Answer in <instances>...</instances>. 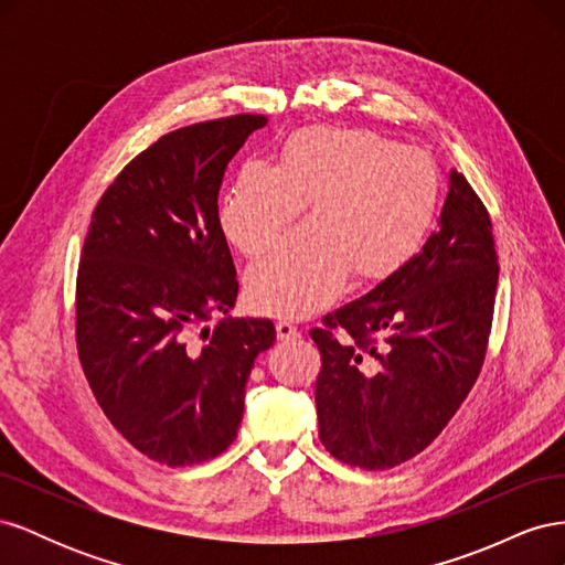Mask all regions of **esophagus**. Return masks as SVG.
Segmentation results:
<instances>
[{
    "label": "esophagus",
    "instance_id": "esophagus-1",
    "mask_svg": "<svg viewBox=\"0 0 565 565\" xmlns=\"http://www.w3.org/2000/svg\"><path fill=\"white\" fill-rule=\"evenodd\" d=\"M276 332H278L280 341H295L299 337V330L295 328V324L292 322H285V320H280L276 324Z\"/></svg>",
    "mask_w": 565,
    "mask_h": 565
}]
</instances>
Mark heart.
<instances>
[{
    "label": "heart",
    "mask_w": 565,
    "mask_h": 565,
    "mask_svg": "<svg viewBox=\"0 0 565 565\" xmlns=\"http://www.w3.org/2000/svg\"><path fill=\"white\" fill-rule=\"evenodd\" d=\"M440 198L434 160L363 129L309 127L289 136L276 164H241L218 202V226L245 256L264 254L311 202V224L254 264L252 309L306 318L351 278L382 282L422 249Z\"/></svg>",
    "instance_id": "b5f03b06"
}]
</instances>
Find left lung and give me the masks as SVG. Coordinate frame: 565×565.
I'll return each instance as SVG.
<instances>
[{
	"label": "left lung",
	"mask_w": 565,
	"mask_h": 565,
	"mask_svg": "<svg viewBox=\"0 0 565 565\" xmlns=\"http://www.w3.org/2000/svg\"><path fill=\"white\" fill-rule=\"evenodd\" d=\"M498 278L490 214L452 169L438 231L415 259L311 330L330 455L382 471L446 429L483 367Z\"/></svg>",
	"instance_id": "1"
}]
</instances>
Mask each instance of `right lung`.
Here are the masks:
<instances>
[{
    "label": "right lung",
    "instance_id": "add662e5",
    "mask_svg": "<svg viewBox=\"0 0 565 565\" xmlns=\"http://www.w3.org/2000/svg\"><path fill=\"white\" fill-rule=\"evenodd\" d=\"M264 115H233L164 134L100 195L75 287L77 353L115 429L167 467L224 452L241 429L266 318H224L237 278L218 226V188Z\"/></svg>",
    "mask_w": 565,
    "mask_h": 565
}]
</instances>
